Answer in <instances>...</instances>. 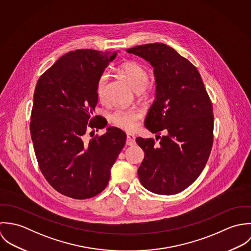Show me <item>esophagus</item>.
<instances>
[{"mask_svg": "<svg viewBox=\"0 0 251 251\" xmlns=\"http://www.w3.org/2000/svg\"><path fill=\"white\" fill-rule=\"evenodd\" d=\"M136 144V138L134 135L128 134L126 138V145L127 146H134Z\"/></svg>", "mask_w": 251, "mask_h": 251, "instance_id": "obj_1", "label": "esophagus"}]
</instances>
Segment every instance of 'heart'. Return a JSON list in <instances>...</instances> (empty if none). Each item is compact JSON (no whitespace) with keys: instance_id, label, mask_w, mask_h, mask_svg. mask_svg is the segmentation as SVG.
<instances>
[{"instance_id":"obj_1","label":"heart","mask_w":251,"mask_h":251,"mask_svg":"<svg viewBox=\"0 0 251 251\" xmlns=\"http://www.w3.org/2000/svg\"><path fill=\"white\" fill-rule=\"evenodd\" d=\"M121 72L136 92H142L148 86L150 81V74L143 65L136 62H129L121 67ZM108 78L109 75L105 72L100 75L98 80L97 94L100 100H103L105 97ZM141 117L142 112L138 109H116L111 115V121L116 126L124 130L131 131L136 127V122Z\"/></svg>"}]
</instances>
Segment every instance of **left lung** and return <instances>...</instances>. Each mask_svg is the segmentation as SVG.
Segmentation results:
<instances>
[{
  "instance_id": "8db88e82",
  "label": "left lung",
  "mask_w": 251,
  "mask_h": 251,
  "mask_svg": "<svg viewBox=\"0 0 251 251\" xmlns=\"http://www.w3.org/2000/svg\"><path fill=\"white\" fill-rule=\"evenodd\" d=\"M126 52L149 62L155 77V98L145 126L160 141L154 145L152 139H136L145 151L138 170L140 181L155 194L179 193L200 176L211 151L209 97L196 67L174 49L156 43Z\"/></svg>"
}]
</instances>
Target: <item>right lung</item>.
I'll return each mask as SVG.
<instances>
[{
  "instance_id": "add662e5",
  "label": "right lung",
  "mask_w": 251,
  "mask_h": 251,
  "mask_svg": "<svg viewBox=\"0 0 251 251\" xmlns=\"http://www.w3.org/2000/svg\"><path fill=\"white\" fill-rule=\"evenodd\" d=\"M118 51H71L38 80L30 131L40 169L51 186L74 199H88L107 185L110 169L122 151L126 134L107 127L85 140L88 129H102L106 120L93 116L97 83Z\"/></svg>"
}]
</instances>
